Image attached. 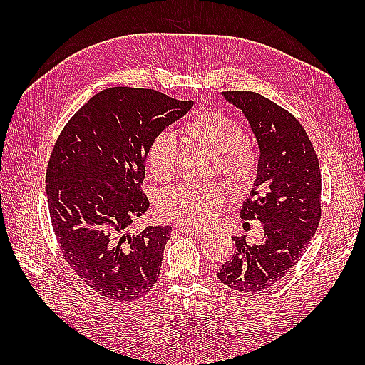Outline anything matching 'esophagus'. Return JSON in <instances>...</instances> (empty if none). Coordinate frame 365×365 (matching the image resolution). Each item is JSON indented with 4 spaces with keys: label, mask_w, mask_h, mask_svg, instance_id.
I'll return each instance as SVG.
<instances>
[{
    "label": "esophagus",
    "mask_w": 365,
    "mask_h": 365,
    "mask_svg": "<svg viewBox=\"0 0 365 365\" xmlns=\"http://www.w3.org/2000/svg\"><path fill=\"white\" fill-rule=\"evenodd\" d=\"M178 230L182 232V234H190V235H195V237H202L205 234V230H200V229H185V227H178Z\"/></svg>",
    "instance_id": "esophagus-1"
}]
</instances>
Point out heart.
<instances>
[{"label": "heart", "mask_w": 365, "mask_h": 365, "mask_svg": "<svg viewBox=\"0 0 365 365\" xmlns=\"http://www.w3.org/2000/svg\"><path fill=\"white\" fill-rule=\"evenodd\" d=\"M183 136L195 149L213 157V165L237 191L246 190L255 177V153L243 141V130L229 115L210 111L196 115L187 123ZM177 145L173 138L161 133L152 139L145 152V166L153 180L168 182L174 177ZM229 196L222 183L180 185L158 197L161 218L185 229H199L210 224Z\"/></svg>", "instance_id": "obj_1"}]
</instances>
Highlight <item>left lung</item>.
I'll list each match as a JSON object with an SVG mask.
<instances>
[{
  "mask_svg": "<svg viewBox=\"0 0 365 365\" xmlns=\"http://www.w3.org/2000/svg\"><path fill=\"white\" fill-rule=\"evenodd\" d=\"M222 97L242 110L257 139V175L240 216L259 220L265 235L257 245L234 237L237 250L216 276L232 290L260 293L298 263L319 227V158L306 130L282 106L250 91H227Z\"/></svg>",
  "mask_w": 365,
  "mask_h": 365,
  "instance_id": "1",
  "label": "left lung"
}]
</instances>
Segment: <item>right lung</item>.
I'll list each match as a JSON object with an SVG mask.
<instances>
[{"label": "right lung", "instance_id": "obj_1", "mask_svg": "<svg viewBox=\"0 0 365 365\" xmlns=\"http://www.w3.org/2000/svg\"><path fill=\"white\" fill-rule=\"evenodd\" d=\"M192 103L153 89H105L53 147L45 185L54 235L71 268L105 298L135 301L157 282L173 229L131 235L128 227L149 210L141 191L147 147Z\"/></svg>", "mask_w": 365, "mask_h": 365}]
</instances>
